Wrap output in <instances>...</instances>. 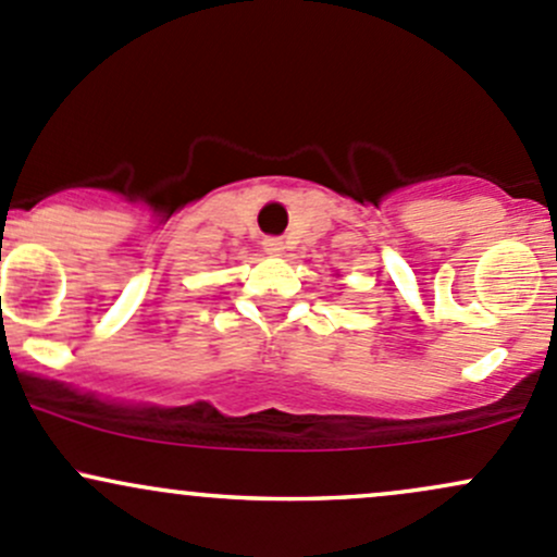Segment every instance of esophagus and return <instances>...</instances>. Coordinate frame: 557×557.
Here are the masks:
<instances>
[{"label": "esophagus", "mask_w": 557, "mask_h": 557, "mask_svg": "<svg viewBox=\"0 0 557 557\" xmlns=\"http://www.w3.org/2000/svg\"><path fill=\"white\" fill-rule=\"evenodd\" d=\"M263 250H267V253H272V256H280V253H283V239L267 237V239H263Z\"/></svg>", "instance_id": "34e87169"}]
</instances>
